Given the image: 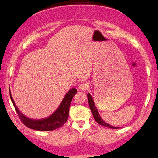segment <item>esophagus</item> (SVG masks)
<instances>
[{
  "instance_id": "1",
  "label": "esophagus",
  "mask_w": 158,
  "mask_h": 158,
  "mask_svg": "<svg viewBox=\"0 0 158 158\" xmlns=\"http://www.w3.org/2000/svg\"><path fill=\"white\" fill-rule=\"evenodd\" d=\"M88 88H89V84L88 83H84V84H81L79 85V89L82 91L87 90Z\"/></svg>"
}]
</instances>
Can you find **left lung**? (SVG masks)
Instances as JSON below:
<instances>
[{"mask_svg": "<svg viewBox=\"0 0 158 158\" xmlns=\"http://www.w3.org/2000/svg\"><path fill=\"white\" fill-rule=\"evenodd\" d=\"M87 95H88L89 107H90L92 113H93V115L94 120H95V121L98 123L99 124L104 126V127H106L110 128H114V129L118 128L117 127H113V126L107 124V123H106L104 120L102 119V117H101V116H100V114L98 112V110H97L96 108V106H95V104H94V102L93 101V97H92L91 94L88 93Z\"/></svg>", "mask_w": 158, "mask_h": 158, "instance_id": "left-lung-1", "label": "left lung"}]
</instances>
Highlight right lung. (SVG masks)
Here are the masks:
<instances>
[{"label": "right lung", "mask_w": 158, "mask_h": 158, "mask_svg": "<svg viewBox=\"0 0 158 158\" xmlns=\"http://www.w3.org/2000/svg\"><path fill=\"white\" fill-rule=\"evenodd\" d=\"M76 93L77 90L75 88H73L70 89L65 94V97L63 99L61 104L59 106L58 108L52 114H50L49 117H45V118L44 119H33L24 115L19 110V108H17L15 103L14 102V99L11 94V91L10 90V96L11 100L22 122L28 128L41 131L55 130V129L62 127L67 122L71 101Z\"/></svg>", "instance_id": "add662e5"}]
</instances>
